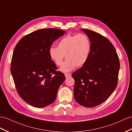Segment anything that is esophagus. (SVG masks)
<instances>
[{
	"mask_svg": "<svg viewBox=\"0 0 132 132\" xmlns=\"http://www.w3.org/2000/svg\"><path fill=\"white\" fill-rule=\"evenodd\" d=\"M72 76L71 74H69V73H65V78H68V77H69Z\"/></svg>",
	"mask_w": 132,
	"mask_h": 132,
	"instance_id": "esophagus-1",
	"label": "esophagus"
}]
</instances>
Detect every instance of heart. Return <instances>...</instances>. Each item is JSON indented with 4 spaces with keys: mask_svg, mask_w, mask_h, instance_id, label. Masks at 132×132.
Returning <instances> with one entry per match:
<instances>
[{
    "mask_svg": "<svg viewBox=\"0 0 132 132\" xmlns=\"http://www.w3.org/2000/svg\"><path fill=\"white\" fill-rule=\"evenodd\" d=\"M91 42L84 34L67 35L49 50L50 59L57 66H62L64 56L67 60L60 70L69 72L77 67H82L88 60L91 52Z\"/></svg>",
    "mask_w": 132,
    "mask_h": 132,
    "instance_id": "obj_1",
    "label": "heart"
}]
</instances>
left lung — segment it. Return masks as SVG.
Instances as JSON below:
<instances>
[{
	"instance_id": "8db88e82",
	"label": "left lung",
	"mask_w": 132,
	"mask_h": 132,
	"mask_svg": "<svg viewBox=\"0 0 132 132\" xmlns=\"http://www.w3.org/2000/svg\"><path fill=\"white\" fill-rule=\"evenodd\" d=\"M81 31L91 42V52L87 62L73 73L74 96L79 104L92 108L109 97L118 84L119 60L114 46L108 38L87 29Z\"/></svg>"
}]
</instances>
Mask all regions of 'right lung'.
<instances>
[{
  "label": "right lung",
  "instance_id": "1",
  "mask_svg": "<svg viewBox=\"0 0 132 132\" xmlns=\"http://www.w3.org/2000/svg\"><path fill=\"white\" fill-rule=\"evenodd\" d=\"M65 33L45 28L26 35L13 54L11 72L20 97L34 107L42 108L55 100L60 86L65 79L49 55L54 41Z\"/></svg>",
  "mask_w": 132,
  "mask_h": 132
}]
</instances>
